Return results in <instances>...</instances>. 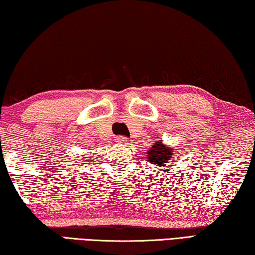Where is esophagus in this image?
<instances>
[{
    "instance_id": "esophagus-1",
    "label": "esophagus",
    "mask_w": 255,
    "mask_h": 255,
    "mask_svg": "<svg viewBox=\"0 0 255 255\" xmlns=\"http://www.w3.org/2000/svg\"><path fill=\"white\" fill-rule=\"evenodd\" d=\"M118 144H127L128 143V138L124 137V136H118L117 139H116Z\"/></svg>"
}]
</instances>
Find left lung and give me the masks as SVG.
<instances>
[{"mask_svg": "<svg viewBox=\"0 0 255 255\" xmlns=\"http://www.w3.org/2000/svg\"><path fill=\"white\" fill-rule=\"evenodd\" d=\"M172 156H173V148L164 144L161 139L154 143L147 152L148 162L157 166L158 169H164L166 164L171 162Z\"/></svg>", "mask_w": 255, "mask_h": 255, "instance_id": "8db88e82", "label": "left lung"}]
</instances>
